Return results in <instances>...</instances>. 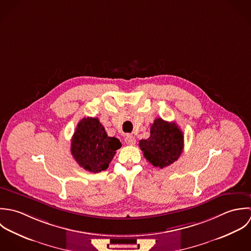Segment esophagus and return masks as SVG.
<instances>
[{"mask_svg":"<svg viewBox=\"0 0 251 251\" xmlns=\"http://www.w3.org/2000/svg\"><path fill=\"white\" fill-rule=\"evenodd\" d=\"M125 143L128 145V146H134L136 144V139L134 136L132 135H127L126 138H125Z\"/></svg>","mask_w":251,"mask_h":251,"instance_id":"34e87169","label":"esophagus"}]
</instances>
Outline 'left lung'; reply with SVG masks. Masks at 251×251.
<instances>
[{
	"mask_svg": "<svg viewBox=\"0 0 251 251\" xmlns=\"http://www.w3.org/2000/svg\"><path fill=\"white\" fill-rule=\"evenodd\" d=\"M183 143V134L176 122L157 118L151 125L150 138L141 140L139 146L151 164L163 169L178 159Z\"/></svg>",
	"mask_w": 251,
	"mask_h": 251,
	"instance_id": "obj_1",
	"label": "left lung"
}]
</instances>
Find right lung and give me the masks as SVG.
<instances>
[{"instance_id": "obj_1", "label": "right lung", "mask_w": 251, "mask_h": 251, "mask_svg": "<svg viewBox=\"0 0 251 251\" xmlns=\"http://www.w3.org/2000/svg\"><path fill=\"white\" fill-rule=\"evenodd\" d=\"M120 148V141L108 137L99 119L93 117L79 121L71 143V152L77 164L94 174L106 170Z\"/></svg>"}]
</instances>
